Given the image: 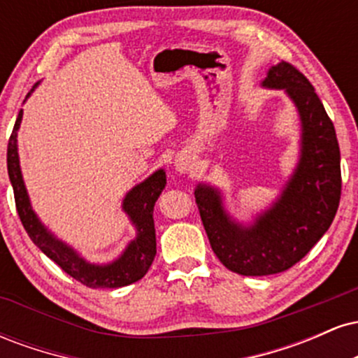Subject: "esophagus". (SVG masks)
<instances>
[{
  "label": "esophagus",
  "instance_id": "esophagus-1",
  "mask_svg": "<svg viewBox=\"0 0 358 358\" xmlns=\"http://www.w3.org/2000/svg\"><path fill=\"white\" fill-rule=\"evenodd\" d=\"M175 170L178 171L180 175H185V173H192L193 170H195V162H193V158L190 156H176L175 159Z\"/></svg>",
  "mask_w": 358,
  "mask_h": 358
}]
</instances>
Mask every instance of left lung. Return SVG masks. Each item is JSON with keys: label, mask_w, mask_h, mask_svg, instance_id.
Masks as SVG:
<instances>
[{"label": "left lung", "mask_w": 358, "mask_h": 358, "mask_svg": "<svg viewBox=\"0 0 358 358\" xmlns=\"http://www.w3.org/2000/svg\"><path fill=\"white\" fill-rule=\"evenodd\" d=\"M261 87L282 90L299 117L298 163L278 199L244 224L225 208L219 187L203 182L195 187L213 252L242 276L282 273L301 261L334 222L342 192L334 122L310 80L293 65L279 62L271 65Z\"/></svg>", "instance_id": "obj_1"}]
</instances>
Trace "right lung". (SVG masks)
Instances as JSON below:
<instances>
[{
    "instance_id": "add662e5",
    "label": "right lung",
    "mask_w": 358,
    "mask_h": 358,
    "mask_svg": "<svg viewBox=\"0 0 358 358\" xmlns=\"http://www.w3.org/2000/svg\"><path fill=\"white\" fill-rule=\"evenodd\" d=\"M34 92V89H31ZM28 92L27 99L31 96ZM24 99V101H27ZM23 119V109L16 117L13 133L8 141V176H10L11 187H13L16 210L22 220L24 231L30 239L47 257L60 266L69 276H72L82 285L89 287H122L133 285L141 279L153 264L156 256V234L153 208L158 196L162 195L166 185V173L163 168L156 170L141 183L134 185L122 199V212L136 229V237L127 242L119 256L114 261L97 264L82 257L72 245L59 239L47 225L40 220L30 202L24 180L20 166L18 155V129Z\"/></svg>"
}]
</instances>
